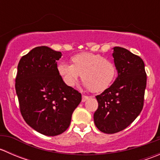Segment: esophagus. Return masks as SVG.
I'll use <instances>...</instances> for the list:
<instances>
[{
    "label": "esophagus",
    "instance_id": "obj_1",
    "mask_svg": "<svg viewBox=\"0 0 160 160\" xmlns=\"http://www.w3.org/2000/svg\"><path fill=\"white\" fill-rule=\"evenodd\" d=\"M89 98L90 97L86 96V95H83V96H82V102H85L87 100L89 99Z\"/></svg>",
    "mask_w": 160,
    "mask_h": 160
}]
</instances>
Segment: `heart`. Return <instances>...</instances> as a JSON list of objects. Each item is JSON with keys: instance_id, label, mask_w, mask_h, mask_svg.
I'll return each mask as SVG.
<instances>
[{"instance_id": "1", "label": "heart", "mask_w": 160, "mask_h": 160, "mask_svg": "<svg viewBox=\"0 0 160 160\" xmlns=\"http://www.w3.org/2000/svg\"><path fill=\"white\" fill-rule=\"evenodd\" d=\"M72 64L62 62L58 72L66 84L72 87L81 75L83 84L93 92H102L112 84L117 76L115 64L104 56L82 52L71 58Z\"/></svg>"}]
</instances>
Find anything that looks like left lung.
I'll list each match as a JSON object with an SVG mask.
<instances>
[{
	"label": "left lung",
	"instance_id": "1",
	"mask_svg": "<svg viewBox=\"0 0 160 160\" xmlns=\"http://www.w3.org/2000/svg\"><path fill=\"white\" fill-rule=\"evenodd\" d=\"M113 49L118 77L110 88L96 96L98 108L93 114L97 128L106 134L124 130L139 115L147 79L139 56L118 46Z\"/></svg>",
	"mask_w": 160,
	"mask_h": 160
}]
</instances>
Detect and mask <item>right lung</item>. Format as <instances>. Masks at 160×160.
<instances>
[{
    "mask_svg": "<svg viewBox=\"0 0 160 160\" xmlns=\"http://www.w3.org/2000/svg\"><path fill=\"white\" fill-rule=\"evenodd\" d=\"M60 52L38 46L22 56L15 90L24 120L36 132L55 136L69 128L81 93L67 86L58 72Z\"/></svg>",
    "mask_w": 160,
    "mask_h": 160,
    "instance_id": "obj_1",
    "label": "right lung"
}]
</instances>
